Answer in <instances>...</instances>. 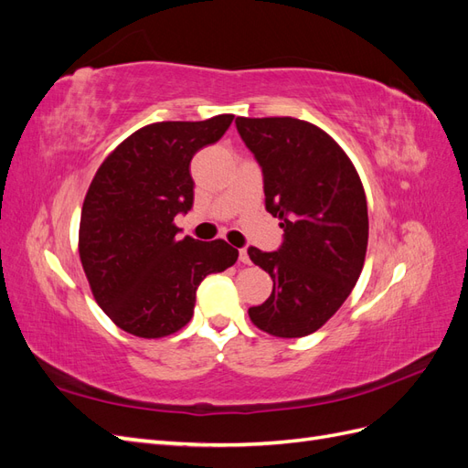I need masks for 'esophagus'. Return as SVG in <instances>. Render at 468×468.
<instances>
[{
  "label": "esophagus",
  "mask_w": 468,
  "mask_h": 468,
  "mask_svg": "<svg viewBox=\"0 0 468 468\" xmlns=\"http://www.w3.org/2000/svg\"><path fill=\"white\" fill-rule=\"evenodd\" d=\"M239 263H244V265L250 263V256H248V250L246 248L239 250Z\"/></svg>",
  "instance_id": "1"
}]
</instances>
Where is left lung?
Segmentation results:
<instances>
[{
    "instance_id": "obj_1",
    "label": "left lung",
    "mask_w": 468,
    "mask_h": 468,
    "mask_svg": "<svg viewBox=\"0 0 468 468\" xmlns=\"http://www.w3.org/2000/svg\"><path fill=\"white\" fill-rule=\"evenodd\" d=\"M236 129L263 172L265 208L279 218L277 251L250 248L273 279L269 299L248 310L275 337L316 332L356 287L369 242V217L356 165L316 124L292 117H238Z\"/></svg>"
}]
</instances>
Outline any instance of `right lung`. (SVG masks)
Returning <instances> with one entry per match:
<instances>
[{"instance_id": "add662e5", "label": "right lung", "mask_w": 468, "mask_h": 468, "mask_svg": "<svg viewBox=\"0 0 468 468\" xmlns=\"http://www.w3.org/2000/svg\"><path fill=\"white\" fill-rule=\"evenodd\" d=\"M232 119L146 124L99 165L78 250L93 299L121 330L146 339L176 334L193 316L201 281L236 263L238 250L224 239H179L174 224L193 207V155L220 140Z\"/></svg>"}]
</instances>
